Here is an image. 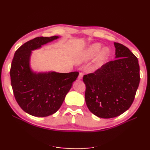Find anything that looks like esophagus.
I'll list each match as a JSON object with an SVG mask.
<instances>
[{
	"label": "esophagus",
	"mask_w": 150,
	"mask_h": 150,
	"mask_svg": "<svg viewBox=\"0 0 150 150\" xmlns=\"http://www.w3.org/2000/svg\"><path fill=\"white\" fill-rule=\"evenodd\" d=\"M83 72H79V76H78V79H83Z\"/></svg>",
	"instance_id": "obj_1"
}]
</instances>
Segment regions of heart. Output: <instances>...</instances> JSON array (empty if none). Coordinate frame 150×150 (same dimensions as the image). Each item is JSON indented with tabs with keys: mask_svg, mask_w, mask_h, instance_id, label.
I'll return each mask as SVG.
<instances>
[{
	"mask_svg": "<svg viewBox=\"0 0 150 150\" xmlns=\"http://www.w3.org/2000/svg\"><path fill=\"white\" fill-rule=\"evenodd\" d=\"M102 46L99 43H96L93 44L92 46H91L88 49V51H86L85 54V57L86 59H92L94 57L96 56L97 54L99 53V52L101 51ZM109 56V51L108 49L105 48L103 49L101 52L99 54V56L98 57V61L99 62H101L103 61L108 57Z\"/></svg>",
	"mask_w": 150,
	"mask_h": 150,
	"instance_id": "1",
	"label": "heart"
}]
</instances>
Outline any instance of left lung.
<instances>
[{
  "label": "left lung",
  "instance_id": "8db88e82",
  "mask_svg": "<svg viewBox=\"0 0 150 150\" xmlns=\"http://www.w3.org/2000/svg\"><path fill=\"white\" fill-rule=\"evenodd\" d=\"M116 59L83 76L85 101L89 111L101 118H112L132 104L140 81L137 57L121 44L115 42Z\"/></svg>",
  "mask_w": 150,
  "mask_h": 150
}]
</instances>
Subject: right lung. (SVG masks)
<instances>
[{
  "instance_id": "obj_1",
  "label": "right lung",
  "mask_w": 150,
  "mask_h": 150,
  "mask_svg": "<svg viewBox=\"0 0 150 150\" xmlns=\"http://www.w3.org/2000/svg\"><path fill=\"white\" fill-rule=\"evenodd\" d=\"M59 38L58 36L38 37L21 46L15 52L10 76L13 95L25 112L38 117L55 113L64 101L78 72L35 73L30 68L31 51Z\"/></svg>"
}]
</instances>
